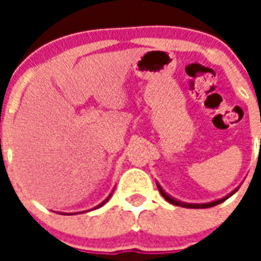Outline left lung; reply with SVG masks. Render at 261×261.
<instances>
[{
  "label": "left lung",
  "instance_id": "8db88e82",
  "mask_svg": "<svg viewBox=\"0 0 261 261\" xmlns=\"http://www.w3.org/2000/svg\"><path fill=\"white\" fill-rule=\"evenodd\" d=\"M157 187H159V190H160V192H161V195H163L164 198H165V200H167V202H169V203H172V204H176V206H181V207H187V208H207V207H213V206H217V204H219V203H222L223 200H226L227 198H229V196H231V195L234 194V192H233V194H230L229 195V196H226V198H223V199H219V200H215V202H211V203H204V204H187V203H181V202H177V200H174L173 198H171V196H169V195H167L165 194V192H164V190L163 188H161V187L159 186V184H157Z\"/></svg>",
  "mask_w": 261,
  "mask_h": 261
}]
</instances>
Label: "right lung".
Wrapping results in <instances>:
<instances>
[{
    "mask_svg": "<svg viewBox=\"0 0 261 261\" xmlns=\"http://www.w3.org/2000/svg\"><path fill=\"white\" fill-rule=\"evenodd\" d=\"M110 196H111V195H110ZM110 196H108V198H107V199H106V200H104V202H102V203H101V204H98V206H97V207H101V206H102V204H104V203H106V202H107V200H108V199H110Z\"/></svg>",
    "mask_w": 261,
    "mask_h": 261,
    "instance_id": "right-lung-1",
    "label": "right lung"
}]
</instances>
